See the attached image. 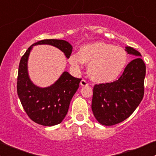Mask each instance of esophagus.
Listing matches in <instances>:
<instances>
[{"label": "esophagus", "mask_w": 156, "mask_h": 156, "mask_svg": "<svg viewBox=\"0 0 156 156\" xmlns=\"http://www.w3.org/2000/svg\"><path fill=\"white\" fill-rule=\"evenodd\" d=\"M80 85H81L82 86H89V83H88L86 80H82L81 82H80Z\"/></svg>", "instance_id": "obj_1"}]
</instances>
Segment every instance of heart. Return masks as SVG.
I'll list each match as a JSON object with an SVG mask.
<instances>
[{
	"instance_id": "1",
	"label": "heart",
	"mask_w": 156,
	"mask_h": 156,
	"mask_svg": "<svg viewBox=\"0 0 156 156\" xmlns=\"http://www.w3.org/2000/svg\"><path fill=\"white\" fill-rule=\"evenodd\" d=\"M68 62L77 70L83 63L89 64L88 74L91 80L107 83L115 80L122 73L128 62V53L122 47L97 41L83 45L78 54L69 56Z\"/></svg>"
}]
</instances>
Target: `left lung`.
<instances>
[{"label":"left lung","mask_w":156,"mask_h":156,"mask_svg":"<svg viewBox=\"0 0 156 156\" xmlns=\"http://www.w3.org/2000/svg\"><path fill=\"white\" fill-rule=\"evenodd\" d=\"M126 51L137 58L128 64L119 80L95 85L93 89L91 110L103 126H113L126 120L144 98L146 65L141 54L134 48L126 46Z\"/></svg>","instance_id":"8db88e82"}]
</instances>
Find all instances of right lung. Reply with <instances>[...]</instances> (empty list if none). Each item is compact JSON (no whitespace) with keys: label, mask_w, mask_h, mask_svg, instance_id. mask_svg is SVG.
I'll return each instance as SVG.
<instances>
[{"label":"right lung","mask_w":156,"mask_h":156,"mask_svg":"<svg viewBox=\"0 0 156 156\" xmlns=\"http://www.w3.org/2000/svg\"><path fill=\"white\" fill-rule=\"evenodd\" d=\"M47 44L58 48L67 58L71 55V45L63 40H43L34 43L22 55L19 62L17 93L25 113L31 120L44 126L59 124L66 116L72 98L80 86L81 79L65 71L52 86L41 88L34 84L28 72V57L34 46Z\"/></svg>","instance_id":"obj_1"}]
</instances>
